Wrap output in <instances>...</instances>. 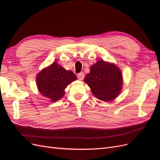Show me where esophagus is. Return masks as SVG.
<instances>
[{"instance_id":"1","label":"esophagus","mask_w":160,"mask_h":160,"mask_svg":"<svg viewBox=\"0 0 160 160\" xmlns=\"http://www.w3.org/2000/svg\"><path fill=\"white\" fill-rule=\"evenodd\" d=\"M84 73L83 72H80V73H79L78 75H77V77H78V79L79 80H83V78H84Z\"/></svg>"}]
</instances>
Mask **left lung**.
<instances>
[{
    "mask_svg": "<svg viewBox=\"0 0 160 160\" xmlns=\"http://www.w3.org/2000/svg\"><path fill=\"white\" fill-rule=\"evenodd\" d=\"M85 83L99 100L108 102L115 99L122 89L123 77L119 67L113 63L98 60L91 65Z\"/></svg>",
    "mask_w": 160,
    "mask_h": 160,
    "instance_id": "obj_1",
    "label": "left lung"
}]
</instances>
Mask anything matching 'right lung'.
Instances as JSON below:
<instances>
[{
	"mask_svg": "<svg viewBox=\"0 0 160 160\" xmlns=\"http://www.w3.org/2000/svg\"><path fill=\"white\" fill-rule=\"evenodd\" d=\"M77 77L71 71H67L56 61L43 69L37 76V85L40 93L51 101H56L65 95V89Z\"/></svg>",
	"mask_w": 160,
	"mask_h": 160,
	"instance_id": "1",
	"label": "right lung"
}]
</instances>
